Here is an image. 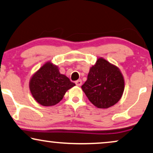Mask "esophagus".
<instances>
[{"label":"esophagus","mask_w":153,"mask_h":153,"mask_svg":"<svg viewBox=\"0 0 153 153\" xmlns=\"http://www.w3.org/2000/svg\"><path fill=\"white\" fill-rule=\"evenodd\" d=\"M75 84H76L77 86H80L82 85V80H78L75 81Z\"/></svg>","instance_id":"obj_1"}]
</instances>
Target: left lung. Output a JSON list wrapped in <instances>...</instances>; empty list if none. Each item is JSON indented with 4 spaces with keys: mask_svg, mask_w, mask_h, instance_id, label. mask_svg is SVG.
Returning <instances> with one entry per match:
<instances>
[{
    "mask_svg": "<svg viewBox=\"0 0 153 153\" xmlns=\"http://www.w3.org/2000/svg\"><path fill=\"white\" fill-rule=\"evenodd\" d=\"M81 88L95 107L107 109L121 99L124 80L117 66L100 58L90 68L88 79Z\"/></svg>",
    "mask_w": 153,
    "mask_h": 153,
    "instance_id": "1",
    "label": "left lung"
}]
</instances>
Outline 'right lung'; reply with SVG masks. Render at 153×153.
I'll return each mask as SVG.
<instances>
[{
	"mask_svg": "<svg viewBox=\"0 0 153 153\" xmlns=\"http://www.w3.org/2000/svg\"><path fill=\"white\" fill-rule=\"evenodd\" d=\"M75 84L61 74L58 68L46 63L34 74L30 82L33 97L42 106H53L63 99L65 92Z\"/></svg>",
	"mask_w": 153,
	"mask_h": 153,
	"instance_id": "obj_1",
	"label": "right lung"
}]
</instances>
